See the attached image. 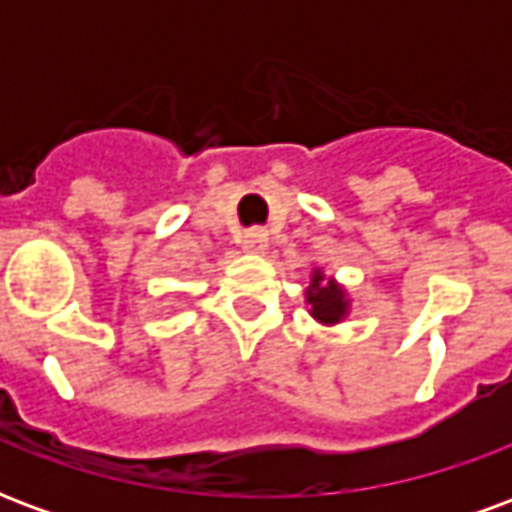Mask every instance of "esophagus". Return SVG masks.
<instances>
[{"mask_svg":"<svg viewBox=\"0 0 512 512\" xmlns=\"http://www.w3.org/2000/svg\"><path fill=\"white\" fill-rule=\"evenodd\" d=\"M266 246H268L266 230H260V227H255V230H249V233H244V249H246V252H263Z\"/></svg>","mask_w":512,"mask_h":512,"instance_id":"esophagus-1","label":"esophagus"}]
</instances>
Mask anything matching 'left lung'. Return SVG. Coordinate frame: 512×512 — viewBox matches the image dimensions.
Segmentation results:
<instances>
[{"label":"left lung","instance_id":"1","mask_svg":"<svg viewBox=\"0 0 512 512\" xmlns=\"http://www.w3.org/2000/svg\"><path fill=\"white\" fill-rule=\"evenodd\" d=\"M321 279V271H315L310 293H307V301L312 304V315L321 323H337L345 315L343 290L337 288L334 282H321Z\"/></svg>","mask_w":512,"mask_h":512}]
</instances>
